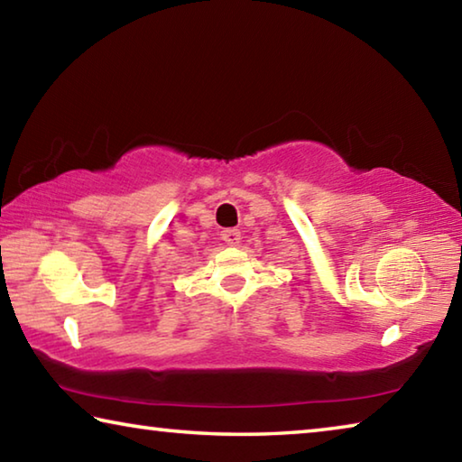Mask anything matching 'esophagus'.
<instances>
[{
  "label": "esophagus",
  "mask_w": 462,
  "mask_h": 462,
  "mask_svg": "<svg viewBox=\"0 0 462 462\" xmlns=\"http://www.w3.org/2000/svg\"><path fill=\"white\" fill-rule=\"evenodd\" d=\"M222 240H224L228 246H236L238 242H240V232H238L236 228L224 230V232H222Z\"/></svg>",
  "instance_id": "esophagus-1"
}]
</instances>
